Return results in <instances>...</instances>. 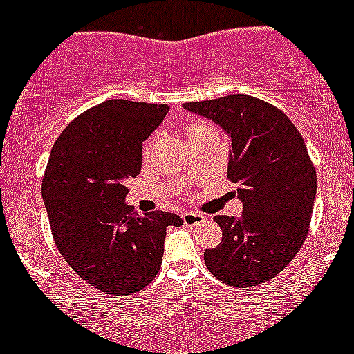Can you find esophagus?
I'll list each match as a JSON object with an SVG mask.
<instances>
[{
    "label": "esophagus",
    "mask_w": 354,
    "mask_h": 354,
    "mask_svg": "<svg viewBox=\"0 0 354 354\" xmlns=\"http://www.w3.org/2000/svg\"><path fill=\"white\" fill-rule=\"evenodd\" d=\"M204 220L205 216L198 214V212H184L183 214V221L186 227H196V225H200Z\"/></svg>",
    "instance_id": "esophagus-1"
}]
</instances>
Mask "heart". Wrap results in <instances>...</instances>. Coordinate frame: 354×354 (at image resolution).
<instances>
[{"label": "heart", "instance_id": "1", "mask_svg": "<svg viewBox=\"0 0 354 354\" xmlns=\"http://www.w3.org/2000/svg\"><path fill=\"white\" fill-rule=\"evenodd\" d=\"M195 127H200V126H193V127H192V129H195ZM192 129H189V131H192Z\"/></svg>", "mask_w": 354, "mask_h": 354}]
</instances>
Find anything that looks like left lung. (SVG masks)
<instances>
[{"label":"left lung","mask_w":354,"mask_h":354,"mask_svg":"<svg viewBox=\"0 0 354 354\" xmlns=\"http://www.w3.org/2000/svg\"><path fill=\"white\" fill-rule=\"evenodd\" d=\"M228 136V179L243 202L239 218L216 216L221 243L204 252L207 270L232 287L264 283L301 248L317 175L299 131L283 111L245 93L186 102Z\"/></svg>","instance_id":"1"}]
</instances>
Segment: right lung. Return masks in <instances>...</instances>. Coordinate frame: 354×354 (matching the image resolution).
<instances>
[{
	"label": "right lung",
	"instance_id": "add662e5",
	"mask_svg": "<svg viewBox=\"0 0 354 354\" xmlns=\"http://www.w3.org/2000/svg\"><path fill=\"white\" fill-rule=\"evenodd\" d=\"M168 104L111 99L72 120L53 145L42 198L55 243L84 282L113 296L136 292L161 268L174 212L140 216L126 196L142 170L143 142Z\"/></svg>",
	"mask_w": 354,
	"mask_h": 354
}]
</instances>
